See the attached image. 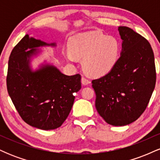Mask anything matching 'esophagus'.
<instances>
[{"mask_svg": "<svg viewBox=\"0 0 160 160\" xmlns=\"http://www.w3.org/2000/svg\"><path fill=\"white\" fill-rule=\"evenodd\" d=\"M81 82L82 84H83V85H87V84L89 83V81L88 79H86L84 78V77H82L81 78Z\"/></svg>", "mask_w": 160, "mask_h": 160, "instance_id": "obj_1", "label": "esophagus"}]
</instances>
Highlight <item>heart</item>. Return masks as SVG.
<instances>
[{
	"instance_id": "1",
	"label": "heart",
	"mask_w": 160,
	"mask_h": 160,
	"mask_svg": "<svg viewBox=\"0 0 160 160\" xmlns=\"http://www.w3.org/2000/svg\"><path fill=\"white\" fill-rule=\"evenodd\" d=\"M69 52L65 58L70 62L82 59V68L86 74L101 77L108 74L118 61L120 42L117 38L93 32L79 34L70 40Z\"/></svg>"
}]
</instances>
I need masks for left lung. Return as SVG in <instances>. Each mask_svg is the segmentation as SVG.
I'll return each mask as SVG.
<instances>
[{
    "instance_id": "obj_1",
    "label": "left lung",
    "mask_w": 160,
    "mask_h": 160,
    "mask_svg": "<svg viewBox=\"0 0 160 160\" xmlns=\"http://www.w3.org/2000/svg\"><path fill=\"white\" fill-rule=\"evenodd\" d=\"M122 52L113 68L92 81L95 108L107 123L121 126L135 121L146 110L157 73L148 40L128 27H119Z\"/></svg>"
}]
</instances>
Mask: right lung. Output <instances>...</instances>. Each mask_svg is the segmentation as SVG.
Returning <instances> with one entry per match:
<instances>
[{"mask_svg": "<svg viewBox=\"0 0 160 160\" xmlns=\"http://www.w3.org/2000/svg\"><path fill=\"white\" fill-rule=\"evenodd\" d=\"M44 42L26 34L12 49L8 62L7 87L21 118L33 127H60L68 117L74 94L81 88L80 75L67 76L52 66L32 72L28 66L35 47ZM51 45H55L52 43Z\"/></svg>", "mask_w": 160, "mask_h": 160, "instance_id": "obj_1", "label": "right lung"}]
</instances>
